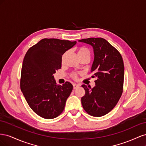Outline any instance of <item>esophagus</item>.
Returning a JSON list of instances; mask_svg holds the SVG:
<instances>
[{
	"label": "esophagus",
	"instance_id": "obj_1",
	"mask_svg": "<svg viewBox=\"0 0 146 146\" xmlns=\"http://www.w3.org/2000/svg\"><path fill=\"white\" fill-rule=\"evenodd\" d=\"M78 86H79V85H77V84H76V83L73 84V88H74V89H76V88H77Z\"/></svg>",
	"mask_w": 146,
	"mask_h": 146
}]
</instances>
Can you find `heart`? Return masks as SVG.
I'll list each match as a JSON object with an SVG mask.
<instances>
[{"label": "heart", "instance_id": "b5f03b06", "mask_svg": "<svg viewBox=\"0 0 146 146\" xmlns=\"http://www.w3.org/2000/svg\"><path fill=\"white\" fill-rule=\"evenodd\" d=\"M77 53H78V55H82V54H88L90 55V50L88 49L86 47H80L78 49V51H77ZM65 54H64L63 56H64ZM72 77L74 78H76V74H73L72 75Z\"/></svg>", "mask_w": 146, "mask_h": 146}]
</instances>
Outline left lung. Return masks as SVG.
Segmentation results:
<instances>
[{
    "instance_id": "left-lung-1",
    "label": "left lung",
    "mask_w": 146,
    "mask_h": 146,
    "mask_svg": "<svg viewBox=\"0 0 146 146\" xmlns=\"http://www.w3.org/2000/svg\"><path fill=\"white\" fill-rule=\"evenodd\" d=\"M79 42L91 45L94 59L91 67L96 86L82 85L85 95L81 101L83 108L91 116H102L111 111L122 94L124 65L120 53L102 38L82 39Z\"/></svg>"
}]
</instances>
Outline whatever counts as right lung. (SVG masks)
<instances>
[{"label": "right lung", "instance_id": "add662e5", "mask_svg": "<svg viewBox=\"0 0 146 146\" xmlns=\"http://www.w3.org/2000/svg\"><path fill=\"white\" fill-rule=\"evenodd\" d=\"M76 43L44 38L26 53L21 70V90L31 109L38 116L54 119L64 110L73 86L68 82L57 85L54 74L61 68L62 55Z\"/></svg>", "mask_w": 146, "mask_h": 146}]
</instances>
